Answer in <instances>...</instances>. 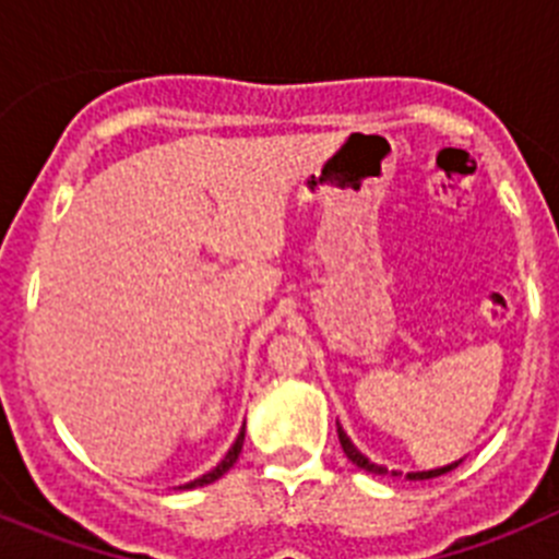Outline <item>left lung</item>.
Masks as SVG:
<instances>
[{
    "instance_id": "left-lung-1",
    "label": "left lung",
    "mask_w": 559,
    "mask_h": 559,
    "mask_svg": "<svg viewBox=\"0 0 559 559\" xmlns=\"http://www.w3.org/2000/svg\"><path fill=\"white\" fill-rule=\"evenodd\" d=\"M335 426H338V442H341V448H344V453H347V459L355 464V467H360V471H367V473H374V476H386V473H392V476H400L397 471H386L383 464H378V462H372V459L364 456V453H360L358 448H355L353 439L347 437V431L341 428V423H335ZM459 462H462V459H459ZM459 462L445 464V467H437V471L406 473V478H408V481H423V478H437V476H442V473H451L453 467H459Z\"/></svg>"
}]
</instances>
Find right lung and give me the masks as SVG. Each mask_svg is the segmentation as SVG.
<instances>
[{
	"label": "right lung",
	"mask_w": 559,
	"mask_h": 559,
	"mask_svg": "<svg viewBox=\"0 0 559 559\" xmlns=\"http://www.w3.org/2000/svg\"><path fill=\"white\" fill-rule=\"evenodd\" d=\"M243 439H246V423H243V431H240V437L235 439V445H231V448H229V453H226V456H224V462H221L218 467H215V471L204 473V476H201V478H195V481L185 484V490H192V487H204V484L218 481V478L224 476L226 471H229L231 464L237 462V456H240V451H243Z\"/></svg>",
	"instance_id": "obj_1"
}]
</instances>
